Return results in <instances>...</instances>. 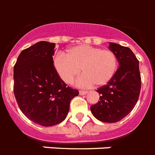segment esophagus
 I'll use <instances>...</instances> for the list:
<instances>
[{
  "instance_id": "esophagus-1",
  "label": "esophagus",
  "mask_w": 155,
  "mask_h": 155,
  "mask_svg": "<svg viewBox=\"0 0 155 155\" xmlns=\"http://www.w3.org/2000/svg\"><path fill=\"white\" fill-rule=\"evenodd\" d=\"M87 93H88V91H79V94H80V95H85V94H87Z\"/></svg>"
}]
</instances>
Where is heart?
Instances as JSON below:
<instances>
[{"label": "heart", "mask_w": 155, "mask_h": 155, "mask_svg": "<svg viewBox=\"0 0 155 155\" xmlns=\"http://www.w3.org/2000/svg\"><path fill=\"white\" fill-rule=\"evenodd\" d=\"M54 65L64 83H72L81 70L83 74L76 82L78 86L89 87L95 84L96 87H103L115 75L118 58L111 50L79 45L68 50L67 54H58L55 57Z\"/></svg>", "instance_id": "b5f03b06"}]
</instances>
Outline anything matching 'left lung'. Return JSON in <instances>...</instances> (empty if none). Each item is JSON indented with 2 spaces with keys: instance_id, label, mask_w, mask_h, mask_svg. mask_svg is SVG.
<instances>
[{
  "instance_id": "1",
  "label": "left lung",
  "mask_w": 155,
  "mask_h": 155,
  "mask_svg": "<svg viewBox=\"0 0 155 155\" xmlns=\"http://www.w3.org/2000/svg\"><path fill=\"white\" fill-rule=\"evenodd\" d=\"M119 67L109 83L97 89L100 99L91 105L94 116L104 122H116L133 110L140 96L141 78L139 61L129 48L109 43Z\"/></svg>"
}]
</instances>
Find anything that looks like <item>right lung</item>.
<instances>
[{
  "instance_id": "add662e5",
  "label": "right lung",
  "mask_w": 155,
  "mask_h": 155,
  "mask_svg": "<svg viewBox=\"0 0 155 155\" xmlns=\"http://www.w3.org/2000/svg\"><path fill=\"white\" fill-rule=\"evenodd\" d=\"M54 48V43L40 41L23 50L14 66V94L18 107L29 119L43 126L62 122L71 100L79 95L56 72Z\"/></svg>"
}]
</instances>
